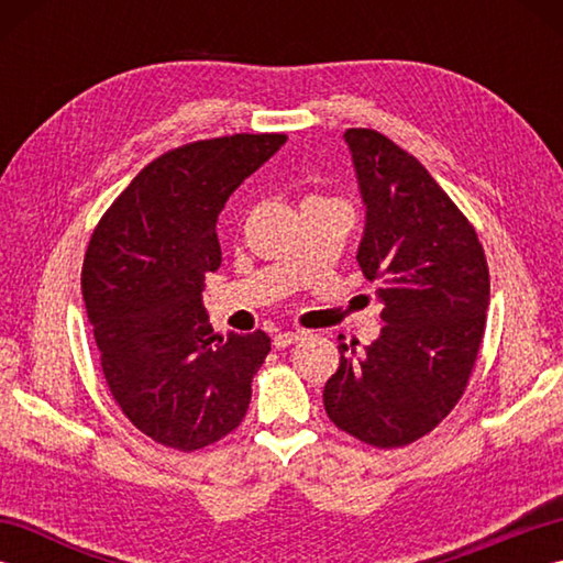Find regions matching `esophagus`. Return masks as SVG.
I'll return each instance as SVG.
<instances>
[{
	"mask_svg": "<svg viewBox=\"0 0 563 563\" xmlns=\"http://www.w3.org/2000/svg\"><path fill=\"white\" fill-rule=\"evenodd\" d=\"M300 339H302L300 331H280V333H275V336H273V345L278 351H283V349H288V345L297 343Z\"/></svg>",
	"mask_w": 563,
	"mask_h": 563,
	"instance_id": "obj_1",
	"label": "esophagus"
}]
</instances>
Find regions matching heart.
Instances as JSON below:
<instances>
[{
	"instance_id": "obj_1",
	"label": "heart",
	"mask_w": 563,
	"mask_h": 563,
	"mask_svg": "<svg viewBox=\"0 0 563 563\" xmlns=\"http://www.w3.org/2000/svg\"><path fill=\"white\" fill-rule=\"evenodd\" d=\"M307 200H324V198H319V196H312V198H307Z\"/></svg>"
}]
</instances>
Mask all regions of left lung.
<instances>
[{"label":"left lung","mask_w":563,"mask_h":563,"mask_svg":"<svg viewBox=\"0 0 563 563\" xmlns=\"http://www.w3.org/2000/svg\"><path fill=\"white\" fill-rule=\"evenodd\" d=\"M345 142L367 206L357 263L379 283V339L341 365L324 409L343 433L377 450L411 445L442 423L470 385L488 309V263L474 224L413 154L373 128Z\"/></svg>","instance_id":"8db88e82"}]
</instances>
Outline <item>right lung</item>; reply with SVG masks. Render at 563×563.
<instances>
[{"label":"right lung","mask_w":563,"mask_h":563,"mask_svg":"<svg viewBox=\"0 0 563 563\" xmlns=\"http://www.w3.org/2000/svg\"><path fill=\"white\" fill-rule=\"evenodd\" d=\"M288 135L239 133L164 152L93 227L81 295L113 401L140 433L196 452L244 421L266 331L218 336L202 280L222 251L214 224L239 184Z\"/></svg>","instance_id":"right-lung-1"}]
</instances>
